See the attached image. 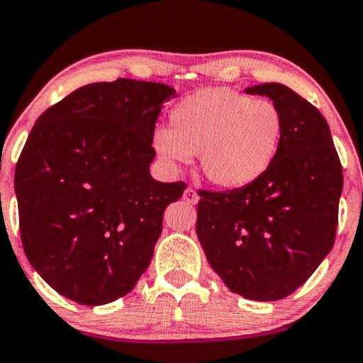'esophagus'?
Instances as JSON below:
<instances>
[{"label": "esophagus", "mask_w": 363, "mask_h": 363, "mask_svg": "<svg viewBox=\"0 0 363 363\" xmlns=\"http://www.w3.org/2000/svg\"><path fill=\"white\" fill-rule=\"evenodd\" d=\"M182 198H184V201H187V203H191V204H196L199 201V196H198V193H196V189H193V187H187V189L184 191V194H182Z\"/></svg>", "instance_id": "esophagus-1"}]
</instances>
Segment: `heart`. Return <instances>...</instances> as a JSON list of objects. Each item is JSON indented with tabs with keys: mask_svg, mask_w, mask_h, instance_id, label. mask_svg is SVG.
I'll use <instances>...</instances> for the list:
<instances>
[{
	"mask_svg": "<svg viewBox=\"0 0 363 363\" xmlns=\"http://www.w3.org/2000/svg\"><path fill=\"white\" fill-rule=\"evenodd\" d=\"M284 115L276 103L230 87H209L181 101L170 113V130L152 137L157 154L172 164L201 155L213 184L242 187L259 179L276 159Z\"/></svg>",
	"mask_w": 363,
	"mask_h": 363,
	"instance_id": "b5f03b06",
	"label": "heart"
}]
</instances>
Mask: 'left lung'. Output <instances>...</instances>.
Listing matches in <instances>:
<instances>
[{
	"instance_id": "obj_1",
	"label": "left lung",
	"mask_w": 363,
	"mask_h": 363,
	"mask_svg": "<svg viewBox=\"0 0 363 363\" xmlns=\"http://www.w3.org/2000/svg\"><path fill=\"white\" fill-rule=\"evenodd\" d=\"M247 93L267 96L282 111L277 155L250 184L201 189L196 231L231 292L277 301L303 286L333 247L343 172L316 106L279 82Z\"/></svg>"
}]
</instances>
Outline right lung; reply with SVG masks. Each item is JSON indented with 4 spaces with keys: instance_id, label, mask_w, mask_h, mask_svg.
I'll use <instances>...</instances> for the list:
<instances>
[{
    "instance_id": "1",
    "label": "right lung",
    "mask_w": 363,
    "mask_h": 363,
    "mask_svg": "<svg viewBox=\"0 0 363 363\" xmlns=\"http://www.w3.org/2000/svg\"><path fill=\"white\" fill-rule=\"evenodd\" d=\"M174 94L160 82H94L35 121L15 170L21 245L65 298L111 303L150 264L165 208L186 189L148 172L157 116Z\"/></svg>"
}]
</instances>
